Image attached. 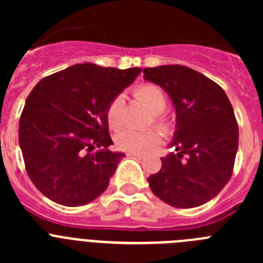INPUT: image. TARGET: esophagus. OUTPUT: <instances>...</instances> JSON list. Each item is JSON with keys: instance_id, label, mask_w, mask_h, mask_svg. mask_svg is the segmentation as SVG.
Returning <instances> with one entry per match:
<instances>
[{"instance_id": "34e87169", "label": "esophagus", "mask_w": 263, "mask_h": 263, "mask_svg": "<svg viewBox=\"0 0 263 263\" xmlns=\"http://www.w3.org/2000/svg\"><path fill=\"white\" fill-rule=\"evenodd\" d=\"M126 155L130 158H138V159H142L143 158V155L139 154V153H126Z\"/></svg>"}]
</instances>
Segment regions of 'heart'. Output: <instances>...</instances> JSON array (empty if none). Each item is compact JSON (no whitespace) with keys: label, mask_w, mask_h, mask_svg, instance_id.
Returning a JSON list of instances; mask_svg holds the SVG:
<instances>
[{"label":"heart","mask_w":263,"mask_h":263,"mask_svg":"<svg viewBox=\"0 0 263 263\" xmlns=\"http://www.w3.org/2000/svg\"><path fill=\"white\" fill-rule=\"evenodd\" d=\"M133 95L142 104H145L153 111V121L154 124L163 132L170 130V122L164 116L163 110L167 105V96L164 90L153 83H143L134 88ZM106 122L110 129L116 130L122 124V101L121 97H115L108 104L105 111ZM159 133L154 129L138 130L124 129L116 136V146L120 150L127 153H141L152 148L159 142Z\"/></svg>","instance_id":"obj_1"}]
</instances>
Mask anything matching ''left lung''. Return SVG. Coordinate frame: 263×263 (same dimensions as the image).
<instances>
[{"instance_id":"1","label":"left lung","mask_w":263,"mask_h":263,"mask_svg":"<svg viewBox=\"0 0 263 263\" xmlns=\"http://www.w3.org/2000/svg\"><path fill=\"white\" fill-rule=\"evenodd\" d=\"M143 73L171 97L178 126L171 143L178 153L160 158L162 168L147 179L150 188L176 208L205 204L233 174L238 125L231 101L220 85L190 67L159 66Z\"/></svg>"}]
</instances>
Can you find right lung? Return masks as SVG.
<instances>
[{
	"instance_id": "right-lung-1",
	"label": "right lung",
	"mask_w": 263,
	"mask_h": 263,
	"mask_svg": "<svg viewBox=\"0 0 263 263\" xmlns=\"http://www.w3.org/2000/svg\"><path fill=\"white\" fill-rule=\"evenodd\" d=\"M141 68L75 64L42 79L27 96L20 118V145L26 173L50 200L88 204L105 191L122 153L113 143L105 111L111 99ZM95 147L100 151L92 153Z\"/></svg>"
}]
</instances>
